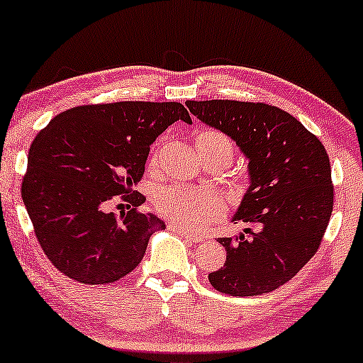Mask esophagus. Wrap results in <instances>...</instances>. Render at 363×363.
I'll list each match as a JSON object with an SVG mask.
<instances>
[{"label": "esophagus", "mask_w": 363, "mask_h": 363, "mask_svg": "<svg viewBox=\"0 0 363 363\" xmlns=\"http://www.w3.org/2000/svg\"><path fill=\"white\" fill-rule=\"evenodd\" d=\"M170 228H172L173 231H177L180 236L186 238L188 241H191V242H200V241H203V236H201V235H196V233H191V231H188V230H183V228L177 226V225H170Z\"/></svg>", "instance_id": "obj_1"}]
</instances>
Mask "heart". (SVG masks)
I'll list each match as a JSON object with an SVG mask.
<instances>
[{"label":"heart","instance_id":"obj_1","mask_svg":"<svg viewBox=\"0 0 363 363\" xmlns=\"http://www.w3.org/2000/svg\"><path fill=\"white\" fill-rule=\"evenodd\" d=\"M196 150L225 152L233 155V143L226 133L215 128H205L195 135ZM153 206L162 216L185 228H203L225 210L221 193L205 186L168 185L160 188L153 196Z\"/></svg>","mask_w":363,"mask_h":363}]
</instances>
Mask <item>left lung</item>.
<instances>
[{"label": "left lung", "instance_id": "obj_1", "mask_svg": "<svg viewBox=\"0 0 363 363\" xmlns=\"http://www.w3.org/2000/svg\"><path fill=\"white\" fill-rule=\"evenodd\" d=\"M206 125L236 142L250 163V188L233 221L247 228L225 246L211 286L230 296H261L291 281L315 255L334 206L324 145L291 113L262 102L188 101Z\"/></svg>", "mask_w": 363, "mask_h": 363}]
</instances>
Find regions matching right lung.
<instances>
[{
  "label": "right lung",
  "instance_id": "right-lung-1",
  "mask_svg": "<svg viewBox=\"0 0 363 363\" xmlns=\"http://www.w3.org/2000/svg\"><path fill=\"white\" fill-rule=\"evenodd\" d=\"M191 123L180 102H113L59 113L33 140L21 196L39 245L62 274L82 284H108L132 272L148 240L165 223L137 208L133 186L150 145L173 122ZM133 206L117 218L113 196Z\"/></svg>",
  "mask_w": 363,
  "mask_h": 363
}]
</instances>
